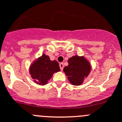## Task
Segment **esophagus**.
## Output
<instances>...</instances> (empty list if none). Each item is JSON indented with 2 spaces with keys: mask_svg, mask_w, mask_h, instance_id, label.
Returning <instances> with one entry per match:
<instances>
[{
  "mask_svg": "<svg viewBox=\"0 0 122 122\" xmlns=\"http://www.w3.org/2000/svg\"><path fill=\"white\" fill-rule=\"evenodd\" d=\"M60 69H61V71H62V70H63L64 67V64L62 63V62H61V63L60 64Z\"/></svg>",
  "mask_w": 122,
  "mask_h": 122,
  "instance_id": "obj_1",
  "label": "esophagus"
}]
</instances>
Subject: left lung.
<instances>
[{
  "mask_svg": "<svg viewBox=\"0 0 122 122\" xmlns=\"http://www.w3.org/2000/svg\"><path fill=\"white\" fill-rule=\"evenodd\" d=\"M67 62L69 64L64 67L63 71L68 80L72 85H81L91 72L89 61L84 56L75 55L69 58Z\"/></svg>",
  "mask_w": 122,
  "mask_h": 122,
  "instance_id": "1",
  "label": "left lung"
}]
</instances>
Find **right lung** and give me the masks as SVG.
Segmentation results:
<instances>
[{"label": "right lung", "mask_w": 122, "mask_h": 122, "mask_svg": "<svg viewBox=\"0 0 122 122\" xmlns=\"http://www.w3.org/2000/svg\"><path fill=\"white\" fill-rule=\"evenodd\" d=\"M60 71L58 62L50 60V57L44 53L30 64L29 73L35 83L44 86L49 83L53 73Z\"/></svg>", "instance_id": "right-lung-1"}]
</instances>
